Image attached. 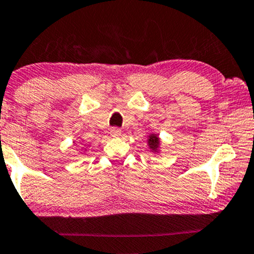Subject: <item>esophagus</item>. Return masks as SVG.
I'll return each mask as SVG.
<instances>
[{
    "label": "esophagus",
    "mask_w": 254,
    "mask_h": 254,
    "mask_svg": "<svg viewBox=\"0 0 254 254\" xmlns=\"http://www.w3.org/2000/svg\"><path fill=\"white\" fill-rule=\"evenodd\" d=\"M110 134H111V137L117 138L122 134V131H121V129H118V127H112V129L110 130Z\"/></svg>",
    "instance_id": "obj_1"
}]
</instances>
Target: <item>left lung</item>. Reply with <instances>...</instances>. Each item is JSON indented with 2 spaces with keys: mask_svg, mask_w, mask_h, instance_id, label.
I'll return each instance as SVG.
<instances>
[{
  "mask_svg": "<svg viewBox=\"0 0 254 254\" xmlns=\"http://www.w3.org/2000/svg\"><path fill=\"white\" fill-rule=\"evenodd\" d=\"M146 144L150 151L155 155H159L160 151H162V142H160V137L155 132H151L147 134L146 138Z\"/></svg>",
  "mask_w": 254,
  "mask_h": 254,
  "instance_id": "obj_1",
  "label": "left lung"
}]
</instances>
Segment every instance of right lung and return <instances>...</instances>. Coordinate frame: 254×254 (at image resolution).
Here are the masks:
<instances>
[{
    "mask_svg": "<svg viewBox=\"0 0 254 254\" xmlns=\"http://www.w3.org/2000/svg\"><path fill=\"white\" fill-rule=\"evenodd\" d=\"M79 152L85 153V152H86V149H83V147H81V149H79Z\"/></svg>",
    "mask_w": 254,
    "mask_h": 254,
    "instance_id": "1",
    "label": "right lung"
}]
</instances>
